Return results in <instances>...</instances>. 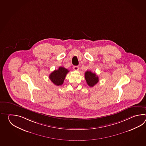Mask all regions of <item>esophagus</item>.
Returning <instances> with one entry per match:
<instances>
[{"label": "esophagus", "instance_id": "obj_1", "mask_svg": "<svg viewBox=\"0 0 146 146\" xmlns=\"http://www.w3.org/2000/svg\"><path fill=\"white\" fill-rule=\"evenodd\" d=\"M79 68V66H73V69H74V70H78Z\"/></svg>", "mask_w": 146, "mask_h": 146}]
</instances>
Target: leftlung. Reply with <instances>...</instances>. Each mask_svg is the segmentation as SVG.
Listing matches in <instances>:
<instances>
[{
  "label": "left lung",
  "instance_id": "obj_1",
  "mask_svg": "<svg viewBox=\"0 0 146 146\" xmlns=\"http://www.w3.org/2000/svg\"><path fill=\"white\" fill-rule=\"evenodd\" d=\"M85 79L89 86L93 87L99 82V77L95 73H93L91 71H87L84 74Z\"/></svg>",
  "mask_w": 146,
  "mask_h": 146
}]
</instances>
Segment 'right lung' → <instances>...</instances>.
<instances>
[{"label":"right lung","mask_w":146,"mask_h":146,"mask_svg":"<svg viewBox=\"0 0 146 146\" xmlns=\"http://www.w3.org/2000/svg\"><path fill=\"white\" fill-rule=\"evenodd\" d=\"M69 72L68 69L64 67H59L58 69L55 70L50 74V79L56 86H61L64 82L66 74Z\"/></svg>","instance_id":"add662e5"}]
</instances>
